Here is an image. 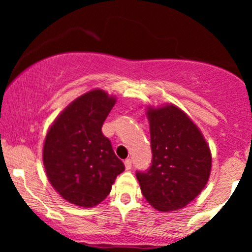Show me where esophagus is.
<instances>
[{
    "label": "esophagus",
    "mask_w": 252,
    "mask_h": 252,
    "mask_svg": "<svg viewBox=\"0 0 252 252\" xmlns=\"http://www.w3.org/2000/svg\"><path fill=\"white\" fill-rule=\"evenodd\" d=\"M124 164H126V170L131 169V167H132V161H131V158H126V160L124 161Z\"/></svg>",
    "instance_id": "34e87169"
}]
</instances>
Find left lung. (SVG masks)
<instances>
[{
    "label": "left lung",
    "mask_w": 252,
    "mask_h": 252,
    "mask_svg": "<svg viewBox=\"0 0 252 252\" xmlns=\"http://www.w3.org/2000/svg\"><path fill=\"white\" fill-rule=\"evenodd\" d=\"M152 164L136 172L141 192L162 212L186 206L201 192L211 173V152L198 126L175 105L147 110Z\"/></svg>",
    "instance_id": "left-lung-1"
}]
</instances>
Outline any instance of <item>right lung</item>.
<instances>
[{
  "label": "right lung",
  "mask_w": 252,
  "mask_h": 252,
  "mask_svg": "<svg viewBox=\"0 0 252 252\" xmlns=\"http://www.w3.org/2000/svg\"><path fill=\"white\" fill-rule=\"evenodd\" d=\"M115 103L116 98L103 90H92L63 110L46 135L42 160L48 180L77 206L102 202L126 169L102 132Z\"/></svg>",
  "instance_id": "1"
}]
</instances>
